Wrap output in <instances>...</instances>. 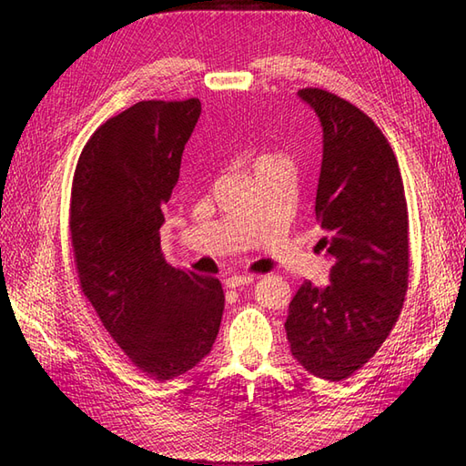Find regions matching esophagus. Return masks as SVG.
<instances>
[{
    "label": "esophagus",
    "instance_id": "esophagus-1",
    "mask_svg": "<svg viewBox=\"0 0 466 466\" xmlns=\"http://www.w3.org/2000/svg\"><path fill=\"white\" fill-rule=\"evenodd\" d=\"M254 280L256 279L252 274H238V276H230V279H226V286L228 289H240V286H248Z\"/></svg>",
    "mask_w": 466,
    "mask_h": 466
}]
</instances>
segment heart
Wrapping results in <instances>:
<instances>
[{"instance_id": "heart-1", "label": "heart", "mask_w": 466, "mask_h": 466, "mask_svg": "<svg viewBox=\"0 0 466 466\" xmlns=\"http://www.w3.org/2000/svg\"><path fill=\"white\" fill-rule=\"evenodd\" d=\"M272 160H276V156H272V154H266V152L256 154V156L252 157V167L264 166V164H268V162H272Z\"/></svg>"}]
</instances>
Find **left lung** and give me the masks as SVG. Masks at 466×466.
Here are the masks:
<instances>
[{
	"mask_svg": "<svg viewBox=\"0 0 466 466\" xmlns=\"http://www.w3.org/2000/svg\"><path fill=\"white\" fill-rule=\"evenodd\" d=\"M299 96L324 132L316 190V244L334 258L330 284L304 280L284 322L306 370L344 380L369 362L397 324L409 289V208L400 167L380 127L320 87Z\"/></svg>",
	"mask_w": 466,
	"mask_h": 466,
	"instance_id": "obj_1",
	"label": "left lung"
}]
</instances>
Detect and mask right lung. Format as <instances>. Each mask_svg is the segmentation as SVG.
<instances>
[{
	"mask_svg": "<svg viewBox=\"0 0 466 466\" xmlns=\"http://www.w3.org/2000/svg\"><path fill=\"white\" fill-rule=\"evenodd\" d=\"M198 97L146 100L106 120L77 160L69 236L80 289L136 369L170 380L212 350L222 284L166 262L164 204L200 117Z\"/></svg>",
	"mask_w": 466,
	"mask_h": 466,
	"instance_id": "1",
	"label": "right lung"
}]
</instances>
